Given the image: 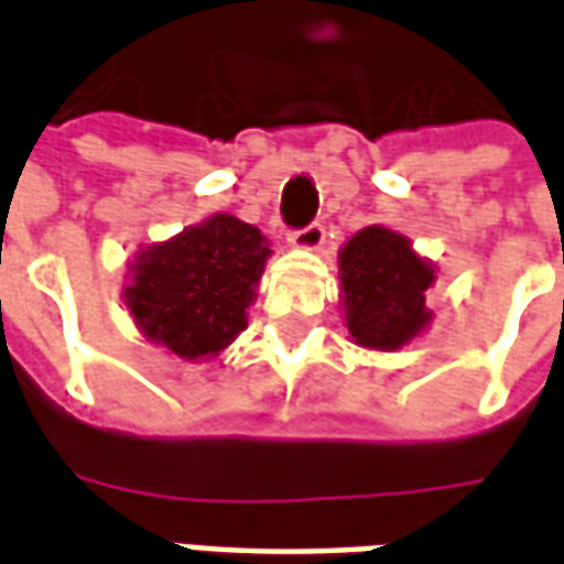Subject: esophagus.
<instances>
[{
  "mask_svg": "<svg viewBox=\"0 0 564 564\" xmlns=\"http://www.w3.org/2000/svg\"><path fill=\"white\" fill-rule=\"evenodd\" d=\"M290 241H293V247H302V250H317L326 241V229H323V223H307L305 229L290 232Z\"/></svg>",
  "mask_w": 564,
  "mask_h": 564,
  "instance_id": "obj_1",
  "label": "esophagus"
}]
</instances>
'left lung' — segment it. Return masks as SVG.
<instances>
[{
    "mask_svg": "<svg viewBox=\"0 0 564 564\" xmlns=\"http://www.w3.org/2000/svg\"><path fill=\"white\" fill-rule=\"evenodd\" d=\"M338 269L344 319L359 347L399 350L429 326L425 290L435 283V269L404 235L368 226L341 247Z\"/></svg>",
    "mask_w": 564,
    "mask_h": 564,
    "instance_id": "obj_1",
    "label": "left lung"
}]
</instances>
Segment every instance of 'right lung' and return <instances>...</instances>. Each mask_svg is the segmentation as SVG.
I'll list each match as a JSON object with an SVG mask.
<instances>
[{
  "mask_svg": "<svg viewBox=\"0 0 564 564\" xmlns=\"http://www.w3.org/2000/svg\"><path fill=\"white\" fill-rule=\"evenodd\" d=\"M269 253L257 226L214 214L139 253L123 299L144 338L181 359H208L245 332Z\"/></svg>",
  "mask_w": 564,
  "mask_h": 564,
  "instance_id": "add662e5",
  "label": "right lung"
}]
</instances>
